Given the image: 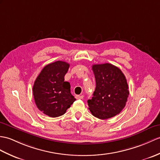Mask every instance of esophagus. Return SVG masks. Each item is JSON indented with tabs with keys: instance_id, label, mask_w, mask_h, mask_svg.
Masks as SVG:
<instances>
[{
	"instance_id": "34e87169",
	"label": "esophagus",
	"mask_w": 160,
	"mask_h": 160,
	"mask_svg": "<svg viewBox=\"0 0 160 160\" xmlns=\"http://www.w3.org/2000/svg\"><path fill=\"white\" fill-rule=\"evenodd\" d=\"M83 98H84L83 95H76V98L77 99H83Z\"/></svg>"
}]
</instances>
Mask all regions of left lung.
<instances>
[{"mask_svg": "<svg viewBox=\"0 0 160 160\" xmlns=\"http://www.w3.org/2000/svg\"><path fill=\"white\" fill-rule=\"evenodd\" d=\"M96 81L93 97L88 99V109L94 117L107 119L119 114L129 94L128 84L121 70L110 63L92 66Z\"/></svg>", "mask_w": 160, "mask_h": 160, "instance_id": "8db88e82", "label": "left lung"}]
</instances>
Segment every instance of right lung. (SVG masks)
Here are the masks:
<instances>
[{"label": "right lung", "mask_w": 160, "mask_h": 160, "mask_svg": "<svg viewBox=\"0 0 160 160\" xmlns=\"http://www.w3.org/2000/svg\"><path fill=\"white\" fill-rule=\"evenodd\" d=\"M69 64L58 61L44 67L32 87L35 102L38 109L50 117L64 114L76 101L71 93L70 84L65 82Z\"/></svg>", "instance_id": "add662e5"}]
</instances>
